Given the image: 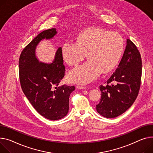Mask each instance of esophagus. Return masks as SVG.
Listing matches in <instances>:
<instances>
[{"mask_svg":"<svg viewBox=\"0 0 153 153\" xmlns=\"http://www.w3.org/2000/svg\"><path fill=\"white\" fill-rule=\"evenodd\" d=\"M76 87H77V88H78V89H85V88H86L85 87L80 86V85H77Z\"/></svg>","mask_w":153,"mask_h":153,"instance_id":"1","label":"esophagus"}]
</instances>
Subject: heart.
Segmentation results:
<instances>
[{
    "mask_svg": "<svg viewBox=\"0 0 153 153\" xmlns=\"http://www.w3.org/2000/svg\"><path fill=\"white\" fill-rule=\"evenodd\" d=\"M124 50V40L116 32L90 28L80 33L76 42L67 41L62 46V56L69 65H76L87 54L88 59L71 69L68 74L70 82L87 84L102 72L108 73L117 65Z\"/></svg>",
    "mask_w": 153,
    "mask_h": 153,
    "instance_id": "heart-1",
    "label": "heart"
}]
</instances>
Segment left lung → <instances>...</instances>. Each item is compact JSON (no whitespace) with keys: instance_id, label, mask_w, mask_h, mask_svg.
I'll return each mask as SVG.
<instances>
[{"instance_id":"8db88e82","label":"left lung","mask_w":153,"mask_h":153,"mask_svg":"<svg viewBox=\"0 0 153 153\" xmlns=\"http://www.w3.org/2000/svg\"><path fill=\"white\" fill-rule=\"evenodd\" d=\"M141 58L136 45L128 39L123 58L115 72L100 85L101 92L98 113L107 118H114L126 112L135 101L141 79Z\"/></svg>"}]
</instances>
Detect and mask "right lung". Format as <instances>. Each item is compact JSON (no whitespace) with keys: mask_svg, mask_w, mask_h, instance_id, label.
I'll use <instances>...</instances> for the list:
<instances>
[{"mask_svg":"<svg viewBox=\"0 0 153 153\" xmlns=\"http://www.w3.org/2000/svg\"><path fill=\"white\" fill-rule=\"evenodd\" d=\"M57 33L55 28L39 34L22 51L19 59V76L23 93L34 109L44 117L55 120L69 111V98L74 86L58 85L65 76V66L62 47L57 50L52 63L39 62L36 56L37 45L42 39H50Z\"/></svg>","mask_w":153,"mask_h":153,"instance_id":"right-lung-1","label":"right lung"}]
</instances>
